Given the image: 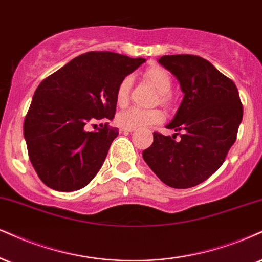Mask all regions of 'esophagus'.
I'll return each instance as SVG.
<instances>
[{
	"label": "esophagus",
	"instance_id": "obj_1",
	"mask_svg": "<svg viewBox=\"0 0 262 262\" xmlns=\"http://www.w3.org/2000/svg\"><path fill=\"white\" fill-rule=\"evenodd\" d=\"M121 132H134L135 128H126V127H121L120 128Z\"/></svg>",
	"mask_w": 262,
	"mask_h": 262
}]
</instances>
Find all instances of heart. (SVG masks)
<instances>
[{
	"mask_svg": "<svg viewBox=\"0 0 262 262\" xmlns=\"http://www.w3.org/2000/svg\"><path fill=\"white\" fill-rule=\"evenodd\" d=\"M144 76L147 77L148 81L153 83L154 87L160 93V101L163 103L167 102L169 99V93L172 89V80H171L170 74L166 72L164 68L151 67L146 70ZM132 86V76L127 75L119 82L118 89H116V103L119 105H125L128 101V95ZM164 120L163 112L159 109H143L138 106H130L120 112L116 116V121L121 127L126 128H140L147 127V126L159 124Z\"/></svg>",
	"mask_w": 262,
	"mask_h": 262,
	"instance_id": "1",
	"label": "heart"
}]
</instances>
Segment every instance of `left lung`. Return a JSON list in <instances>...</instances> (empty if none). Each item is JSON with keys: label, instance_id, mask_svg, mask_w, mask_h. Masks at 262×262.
<instances>
[{"label": "left lung", "instance_id": "8db88e82", "mask_svg": "<svg viewBox=\"0 0 262 262\" xmlns=\"http://www.w3.org/2000/svg\"><path fill=\"white\" fill-rule=\"evenodd\" d=\"M161 66L179 80L183 99L166 128L181 140L154 132L142 156L153 172L172 188H190L222 165L237 138L243 106L237 86L211 63L192 54L163 56Z\"/></svg>", "mask_w": 262, "mask_h": 262}]
</instances>
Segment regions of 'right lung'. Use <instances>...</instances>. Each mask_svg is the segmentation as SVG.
<instances>
[{
  "mask_svg": "<svg viewBox=\"0 0 262 262\" xmlns=\"http://www.w3.org/2000/svg\"><path fill=\"white\" fill-rule=\"evenodd\" d=\"M144 58L114 52H89L74 58L42 81L24 120L29 159L47 187L73 192L89 185L104 163L116 127V89Z\"/></svg>",
  "mask_w": 262,
  "mask_h": 262,
  "instance_id": "obj_1",
  "label": "right lung"
}]
</instances>
